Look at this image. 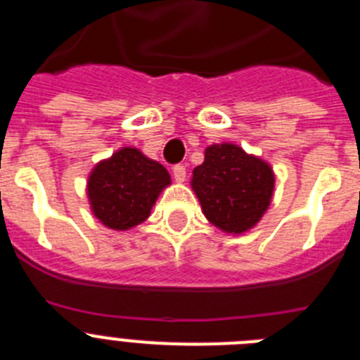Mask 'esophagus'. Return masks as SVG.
Returning <instances> with one entry per match:
<instances>
[{
  "instance_id": "obj_1",
  "label": "esophagus",
  "mask_w": 360,
  "mask_h": 360,
  "mask_svg": "<svg viewBox=\"0 0 360 360\" xmlns=\"http://www.w3.org/2000/svg\"><path fill=\"white\" fill-rule=\"evenodd\" d=\"M173 176L176 182H184L186 180V165L184 164H176L173 167Z\"/></svg>"
}]
</instances>
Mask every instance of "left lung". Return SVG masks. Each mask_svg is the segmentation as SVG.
<instances>
[{"label":"left lung","mask_w":360,"mask_h":360,"mask_svg":"<svg viewBox=\"0 0 360 360\" xmlns=\"http://www.w3.org/2000/svg\"><path fill=\"white\" fill-rule=\"evenodd\" d=\"M193 189L211 224L240 234L269 207L274 173L236 144H216L205 149V160L193 171Z\"/></svg>","instance_id":"1"}]
</instances>
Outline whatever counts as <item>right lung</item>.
Here are the masks:
<instances>
[{"label":"right lung","mask_w":360,"mask_h":360,"mask_svg":"<svg viewBox=\"0 0 360 360\" xmlns=\"http://www.w3.org/2000/svg\"><path fill=\"white\" fill-rule=\"evenodd\" d=\"M169 173L135 148L117 151L94 169L88 180L94 214L106 227L126 231L142 224L160 191L169 186Z\"/></svg>","instance_id":"1"}]
</instances>
